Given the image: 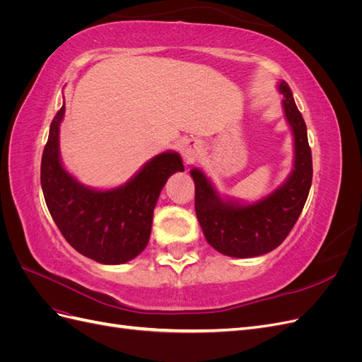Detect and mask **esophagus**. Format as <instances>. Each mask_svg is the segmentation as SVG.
<instances>
[{
  "label": "esophagus",
  "instance_id": "34e87169",
  "mask_svg": "<svg viewBox=\"0 0 362 362\" xmlns=\"http://www.w3.org/2000/svg\"><path fill=\"white\" fill-rule=\"evenodd\" d=\"M180 149H181V154H182L185 163L196 161V160H198L199 154H201L199 145L193 140H184L182 144L180 145Z\"/></svg>",
  "mask_w": 362,
  "mask_h": 362
}]
</instances>
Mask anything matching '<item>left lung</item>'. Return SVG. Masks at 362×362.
Masks as SVG:
<instances>
[{
    "instance_id": "obj_1",
    "label": "left lung",
    "mask_w": 362,
    "mask_h": 362,
    "mask_svg": "<svg viewBox=\"0 0 362 362\" xmlns=\"http://www.w3.org/2000/svg\"><path fill=\"white\" fill-rule=\"evenodd\" d=\"M282 105L294 136V168L287 181L254 204L222 199L204 172L192 169L194 210L206 242L228 257L252 258L276 249L303 210L313 181V157L306 125L290 86L279 83Z\"/></svg>"
}]
</instances>
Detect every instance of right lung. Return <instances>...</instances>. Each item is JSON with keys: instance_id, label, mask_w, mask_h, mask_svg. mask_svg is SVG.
I'll return each instance as SVG.
<instances>
[{"instance_id": "right-lung-1", "label": "right lung", "mask_w": 362, "mask_h": 362, "mask_svg": "<svg viewBox=\"0 0 362 362\" xmlns=\"http://www.w3.org/2000/svg\"><path fill=\"white\" fill-rule=\"evenodd\" d=\"M64 104L54 116L42 154L40 184L51 217L66 242L101 264H124L149 242L152 216L172 173L184 170L177 152L149 160L133 180L113 190L84 187L60 161L59 127Z\"/></svg>"}]
</instances>
